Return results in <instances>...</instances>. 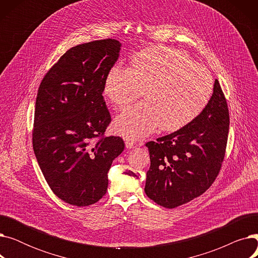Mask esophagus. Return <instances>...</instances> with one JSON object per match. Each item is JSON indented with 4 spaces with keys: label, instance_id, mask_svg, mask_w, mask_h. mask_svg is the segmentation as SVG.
Listing matches in <instances>:
<instances>
[{
    "label": "esophagus",
    "instance_id": "obj_1",
    "mask_svg": "<svg viewBox=\"0 0 258 258\" xmlns=\"http://www.w3.org/2000/svg\"><path fill=\"white\" fill-rule=\"evenodd\" d=\"M125 146H126V148H135L138 146V144L136 142H134V140L128 139L125 141Z\"/></svg>",
    "mask_w": 258,
    "mask_h": 258
}]
</instances>
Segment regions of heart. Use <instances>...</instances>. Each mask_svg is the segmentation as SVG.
I'll use <instances>...</instances> for the list:
<instances>
[{
  "label": "heart",
  "mask_w": 258,
  "mask_h": 258,
  "mask_svg": "<svg viewBox=\"0 0 258 258\" xmlns=\"http://www.w3.org/2000/svg\"><path fill=\"white\" fill-rule=\"evenodd\" d=\"M145 95L146 101L117 116L115 127L130 139H142L158 126L178 131L199 116L213 92V79L205 66L187 53L168 47L146 48L131 60V68L112 67L104 80V95L125 107Z\"/></svg>",
  "instance_id": "b5f03b06"
}]
</instances>
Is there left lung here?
Instances as JSON below:
<instances>
[{
  "mask_svg": "<svg viewBox=\"0 0 258 258\" xmlns=\"http://www.w3.org/2000/svg\"><path fill=\"white\" fill-rule=\"evenodd\" d=\"M229 132L227 102L218 79L202 113L179 131L145 145L151 167L144 191L158 205L175 208L204 194L224 160Z\"/></svg>",
  "mask_w": 258,
  "mask_h": 258,
  "instance_id": "obj_1",
  "label": "left lung"
}]
</instances>
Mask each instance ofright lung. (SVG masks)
I'll use <instances>...</instances> for the list:
<instances>
[{
    "instance_id": "add662e5",
    "label": "right lung",
    "mask_w": 258,
    "mask_h": 258,
    "mask_svg": "<svg viewBox=\"0 0 258 258\" xmlns=\"http://www.w3.org/2000/svg\"><path fill=\"white\" fill-rule=\"evenodd\" d=\"M120 50L112 38L75 46L38 88L33 151L52 191L70 205L89 206L105 195L107 172L124 150L120 137H102L111 122L104 80Z\"/></svg>"
}]
</instances>
